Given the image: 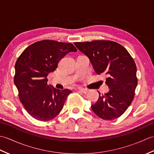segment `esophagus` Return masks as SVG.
Wrapping results in <instances>:
<instances>
[{"label":"esophagus","instance_id":"1","mask_svg":"<svg viewBox=\"0 0 154 154\" xmlns=\"http://www.w3.org/2000/svg\"><path fill=\"white\" fill-rule=\"evenodd\" d=\"M77 90L81 91V92H82L83 93H88V90L86 89H84V88L79 87V88H77Z\"/></svg>","mask_w":154,"mask_h":154}]
</instances>
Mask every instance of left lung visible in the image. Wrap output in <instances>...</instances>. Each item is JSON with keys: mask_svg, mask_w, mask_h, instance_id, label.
<instances>
[{"mask_svg": "<svg viewBox=\"0 0 154 154\" xmlns=\"http://www.w3.org/2000/svg\"><path fill=\"white\" fill-rule=\"evenodd\" d=\"M75 45L89 58L98 75H107L105 83L110 89L101 95L91 109L103 120L120 117L129 107L138 85L136 65L122 45L110 40L75 42Z\"/></svg>", "mask_w": 154, "mask_h": 154, "instance_id": "obj_1", "label": "left lung"}]
</instances>
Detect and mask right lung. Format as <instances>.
<instances>
[{
    "mask_svg": "<svg viewBox=\"0 0 154 154\" xmlns=\"http://www.w3.org/2000/svg\"><path fill=\"white\" fill-rule=\"evenodd\" d=\"M77 51L71 43L44 40L29 45L17 59L14 82L20 100L35 119L49 121L60 112L71 91L50 87L47 77L65 55Z\"/></svg>",
    "mask_w": 154,
    "mask_h": 154,
    "instance_id": "right-lung-1",
    "label": "right lung"
}]
</instances>
